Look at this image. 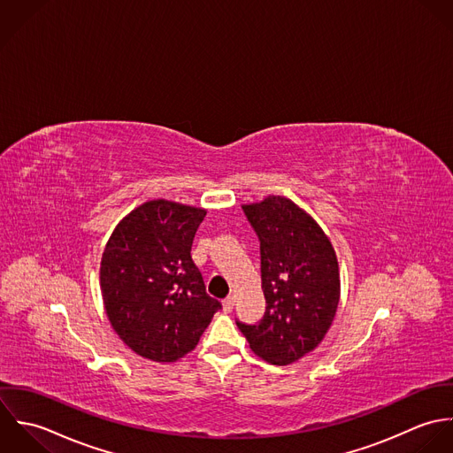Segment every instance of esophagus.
I'll use <instances>...</instances> for the list:
<instances>
[{
  "mask_svg": "<svg viewBox=\"0 0 453 453\" xmlns=\"http://www.w3.org/2000/svg\"><path fill=\"white\" fill-rule=\"evenodd\" d=\"M222 306H224V311H226V313L233 311V308H234V297H233V296H227V297L222 301Z\"/></svg>",
  "mask_w": 453,
  "mask_h": 453,
  "instance_id": "1",
  "label": "esophagus"
}]
</instances>
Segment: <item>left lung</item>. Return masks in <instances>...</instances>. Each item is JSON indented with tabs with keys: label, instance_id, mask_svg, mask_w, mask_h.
<instances>
[{
	"label": "left lung",
	"instance_id": "1",
	"mask_svg": "<svg viewBox=\"0 0 453 453\" xmlns=\"http://www.w3.org/2000/svg\"><path fill=\"white\" fill-rule=\"evenodd\" d=\"M243 211L261 243L266 311L257 324L236 326L256 356L287 365L315 350L333 324L340 303L336 252L322 227L287 197L268 196Z\"/></svg>",
	"mask_w": 453,
	"mask_h": 453
}]
</instances>
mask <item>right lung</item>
<instances>
[{
    "mask_svg": "<svg viewBox=\"0 0 453 453\" xmlns=\"http://www.w3.org/2000/svg\"><path fill=\"white\" fill-rule=\"evenodd\" d=\"M206 210L147 201L111 233L99 268L108 320L138 356L175 362L194 350L222 304L190 257Z\"/></svg>",
    "mask_w": 453,
    "mask_h": 453,
    "instance_id": "right-lung-1",
    "label": "right lung"
}]
</instances>
